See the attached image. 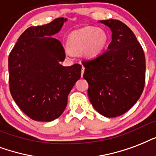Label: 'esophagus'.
Returning a JSON list of instances; mask_svg holds the SVG:
<instances>
[{
    "label": "esophagus",
    "mask_w": 156,
    "mask_h": 156,
    "mask_svg": "<svg viewBox=\"0 0 156 156\" xmlns=\"http://www.w3.org/2000/svg\"><path fill=\"white\" fill-rule=\"evenodd\" d=\"M84 67H83L82 66V68H81V76H83V74H84Z\"/></svg>",
    "instance_id": "34e87169"
}]
</instances>
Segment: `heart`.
Returning a JSON list of instances; mask_svg holds the SVG:
<instances>
[{
  "mask_svg": "<svg viewBox=\"0 0 156 156\" xmlns=\"http://www.w3.org/2000/svg\"><path fill=\"white\" fill-rule=\"evenodd\" d=\"M107 42V33L102 29L93 27H86L75 31L71 34L69 39L70 45L77 51H83L87 58L98 56L106 46ZM68 55L72 56L73 53L69 49H66Z\"/></svg>",
  "mask_w": 156,
  "mask_h": 156,
  "instance_id": "1",
  "label": "heart"
}]
</instances>
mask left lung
I'll return each mask as SVG.
<instances>
[{
  "label": "left lung",
  "mask_w": 156,
  "mask_h": 156,
  "mask_svg": "<svg viewBox=\"0 0 156 156\" xmlns=\"http://www.w3.org/2000/svg\"><path fill=\"white\" fill-rule=\"evenodd\" d=\"M112 30L107 51L82 61L89 84V101L98 113L116 117L139 99L145 85L146 60L142 45L131 29L115 20H101Z\"/></svg>",
  "instance_id": "left-lung-1"
}]
</instances>
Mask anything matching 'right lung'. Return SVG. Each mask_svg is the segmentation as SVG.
I'll use <instances>...</instances> for the list:
<instances>
[{"instance_id":"right-lung-1","label":"right lung","mask_w":156,"mask_h":156,"mask_svg":"<svg viewBox=\"0 0 156 156\" xmlns=\"http://www.w3.org/2000/svg\"><path fill=\"white\" fill-rule=\"evenodd\" d=\"M67 21L58 18L30 27L19 37L8 58L9 90L14 102L31 119L49 122L62 114L67 97L80 78L81 65L63 67L64 48L53 37Z\"/></svg>"}]
</instances>
